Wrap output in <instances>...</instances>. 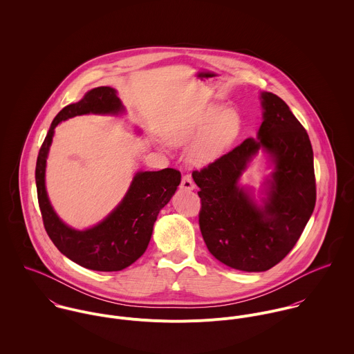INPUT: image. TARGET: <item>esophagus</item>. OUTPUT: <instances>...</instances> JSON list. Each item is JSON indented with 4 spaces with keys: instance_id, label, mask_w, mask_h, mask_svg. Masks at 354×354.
<instances>
[{
    "instance_id": "1",
    "label": "esophagus",
    "mask_w": 354,
    "mask_h": 354,
    "mask_svg": "<svg viewBox=\"0 0 354 354\" xmlns=\"http://www.w3.org/2000/svg\"><path fill=\"white\" fill-rule=\"evenodd\" d=\"M180 188H181V189H185V191H192V189L195 188V184H194V181H192V178H191V176H189V174L183 176V178H181V184H180Z\"/></svg>"
}]
</instances>
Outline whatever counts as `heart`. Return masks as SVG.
I'll use <instances>...</instances> for the list:
<instances>
[{
    "label": "heart",
    "mask_w": 354,
    "mask_h": 354,
    "mask_svg": "<svg viewBox=\"0 0 354 354\" xmlns=\"http://www.w3.org/2000/svg\"><path fill=\"white\" fill-rule=\"evenodd\" d=\"M204 130L206 132L188 151L189 159L199 165L215 160L234 142L240 132V117L233 110L223 111L222 107H211L194 125L176 135V140L178 143H185Z\"/></svg>",
    "instance_id": "1"
}]
</instances>
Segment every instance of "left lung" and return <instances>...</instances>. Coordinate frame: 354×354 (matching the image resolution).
Listing matches in <instances>:
<instances>
[{"label": "left lung", "instance_id": "1", "mask_svg": "<svg viewBox=\"0 0 354 354\" xmlns=\"http://www.w3.org/2000/svg\"><path fill=\"white\" fill-rule=\"evenodd\" d=\"M261 106L256 139H245L192 171L201 188L199 226L208 251L221 263L248 272L270 270L293 250L316 203L313 151L305 128L278 95L261 93ZM260 148L276 165L263 207L236 185Z\"/></svg>", "mask_w": 354, "mask_h": 354}]
</instances>
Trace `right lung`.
<instances>
[{"label": "right lung", "mask_w": 354, "mask_h": 354, "mask_svg": "<svg viewBox=\"0 0 354 354\" xmlns=\"http://www.w3.org/2000/svg\"><path fill=\"white\" fill-rule=\"evenodd\" d=\"M122 110L115 90L98 87L88 91L82 101L65 106L55 115L37 159V192L46 233L59 252L79 266L95 271L124 270L146 252L156 216L181 181V173L170 167L159 171H139L122 202L97 226L75 230L61 222L45 188L46 158L54 128L75 115L118 114Z\"/></svg>", "instance_id": "1"}]
</instances>
